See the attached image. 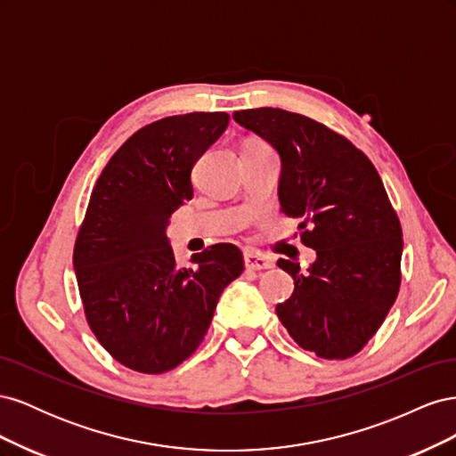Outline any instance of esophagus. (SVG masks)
Segmentation results:
<instances>
[{
  "label": "esophagus",
  "mask_w": 456,
  "mask_h": 456,
  "mask_svg": "<svg viewBox=\"0 0 456 456\" xmlns=\"http://www.w3.org/2000/svg\"><path fill=\"white\" fill-rule=\"evenodd\" d=\"M243 260H245V266L249 270H268L273 266V262L268 256L260 255L256 251H247L243 255Z\"/></svg>",
  "instance_id": "esophagus-1"
}]
</instances>
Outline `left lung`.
Returning a JSON list of instances; mask_svg holds the SVG:
<instances>
[{
    "mask_svg": "<svg viewBox=\"0 0 456 456\" xmlns=\"http://www.w3.org/2000/svg\"><path fill=\"white\" fill-rule=\"evenodd\" d=\"M233 119L278 150L281 211L302 218L300 240L315 251L308 270L278 260L295 281L275 306L280 322L300 348L346 360L377 333L402 283V224L375 165L346 136L281 108Z\"/></svg>",
    "mask_w": 456,
    "mask_h": 456,
    "instance_id": "obj_1",
    "label": "left lung"
}]
</instances>
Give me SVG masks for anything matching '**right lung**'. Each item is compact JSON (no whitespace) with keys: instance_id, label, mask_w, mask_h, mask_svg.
<instances>
[{"instance_id":"add662e5","label":"right lung","mask_w":456,"mask_h":456,"mask_svg":"<svg viewBox=\"0 0 456 456\" xmlns=\"http://www.w3.org/2000/svg\"><path fill=\"white\" fill-rule=\"evenodd\" d=\"M226 112L171 116L136 131L96 181L74 247L87 323L116 362L146 375L198 350L224 287L243 272L236 245L216 243L178 268L171 215L194 196L191 169L228 127Z\"/></svg>"}]
</instances>
